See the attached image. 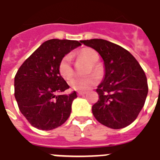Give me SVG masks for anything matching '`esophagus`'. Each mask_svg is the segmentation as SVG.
I'll list each match as a JSON object with an SVG mask.
<instances>
[{"label":"esophagus","mask_w":160,"mask_h":160,"mask_svg":"<svg viewBox=\"0 0 160 160\" xmlns=\"http://www.w3.org/2000/svg\"><path fill=\"white\" fill-rule=\"evenodd\" d=\"M85 93H85V92H82V91H78L77 92V94H78V95H84V94H85Z\"/></svg>","instance_id":"esophagus-1"}]
</instances>
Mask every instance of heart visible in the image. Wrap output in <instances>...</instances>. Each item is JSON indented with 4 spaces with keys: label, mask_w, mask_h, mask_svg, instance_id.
Here are the masks:
<instances>
[{
    "label": "heart",
    "mask_w": 160,
    "mask_h": 160,
    "mask_svg": "<svg viewBox=\"0 0 160 160\" xmlns=\"http://www.w3.org/2000/svg\"><path fill=\"white\" fill-rule=\"evenodd\" d=\"M80 56L84 58L91 64L92 71H98V67L95 64L99 59V56L95 51L92 49H83L80 52ZM58 71L62 77L66 80H69L73 76L74 70L71 66V57L70 55H66L62 58L58 65ZM98 82V77L94 75L87 76V77H75L69 80V84L72 89L78 90V91H84L88 90L93 86L96 85Z\"/></svg>",
    "instance_id": "heart-1"
}]
</instances>
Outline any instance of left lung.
Listing matches in <instances>:
<instances>
[{
    "label": "left lung",
    "instance_id": "left-lung-1",
    "mask_svg": "<svg viewBox=\"0 0 160 160\" xmlns=\"http://www.w3.org/2000/svg\"><path fill=\"white\" fill-rule=\"evenodd\" d=\"M80 42L98 52L105 66L104 80L96 91L98 100L92 107L96 120L112 129L129 126L138 117L148 93L147 78L127 50L107 40Z\"/></svg>",
    "mask_w": 160,
    "mask_h": 160
}]
</instances>
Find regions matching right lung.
<instances>
[{"label":"right lung","instance_id":"obj_1","mask_svg":"<svg viewBox=\"0 0 160 160\" xmlns=\"http://www.w3.org/2000/svg\"><path fill=\"white\" fill-rule=\"evenodd\" d=\"M76 40L50 39L33 52L15 76V97L21 113L35 128L50 131L71 115L76 92L58 95L69 85L58 71L60 61L80 46Z\"/></svg>","mask_w":160,"mask_h":160}]
</instances>
